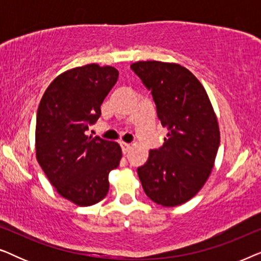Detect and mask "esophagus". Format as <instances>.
Wrapping results in <instances>:
<instances>
[{
    "label": "esophagus",
    "instance_id": "obj_1",
    "mask_svg": "<svg viewBox=\"0 0 261 261\" xmlns=\"http://www.w3.org/2000/svg\"><path fill=\"white\" fill-rule=\"evenodd\" d=\"M132 146L129 144H126V142H121V148H122V152L126 154L127 152H129Z\"/></svg>",
    "mask_w": 261,
    "mask_h": 261
}]
</instances>
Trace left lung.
<instances>
[{
    "label": "left lung",
    "instance_id": "obj_1",
    "mask_svg": "<svg viewBox=\"0 0 261 261\" xmlns=\"http://www.w3.org/2000/svg\"><path fill=\"white\" fill-rule=\"evenodd\" d=\"M130 69L151 90L158 119L169 133L138 169L145 194L156 204L176 206L203 188L220 146L216 114L205 89L176 63L137 62Z\"/></svg>",
    "mask_w": 261,
    "mask_h": 261
}]
</instances>
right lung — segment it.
Returning a JSON list of instances; mask_svg holds the SVG:
<instances>
[{"instance_id":"add662e5","label":"right lung","mask_w":261,"mask_h":261,"mask_svg":"<svg viewBox=\"0 0 261 261\" xmlns=\"http://www.w3.org/2000/svg\"><path fill=\"white\" fill-rule=\"evenodd\" d=\"M119 71L98 64L60 73L46 89L37 113V160L56 191L80 206L102 201L109 172L119 166L117 142L85 135L101 116V105Z\"/></svg>"}]
</instances>
